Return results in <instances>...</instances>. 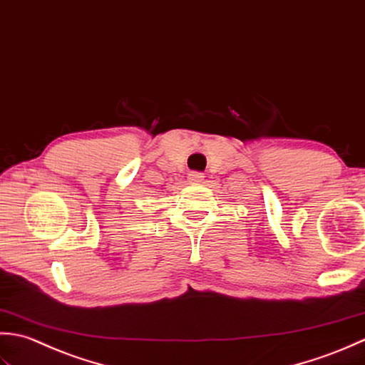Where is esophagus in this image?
I'll list each match as a JSON object with an SVG mask.
<instances>
[{"mask_svg":"<svg viewBox=\"0 0 365 365\" xmlns=\"http://www.w3.org/2000/svg\"><path fill=\"white\" fill-rule=\"evenodd\" d=\"M187 180H189V182H192V184H197V182H203L205 176H203V173L190 172V173H189V176H187Z\"/></svg>","mask_w":365,"mask_h":365,"instance_id":"obj_1","label":"esophagus"}]
</instances>
